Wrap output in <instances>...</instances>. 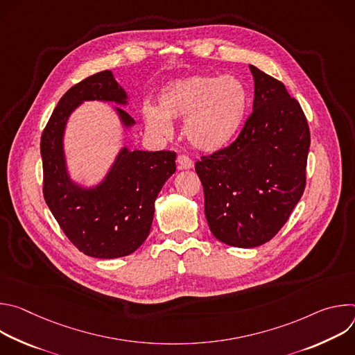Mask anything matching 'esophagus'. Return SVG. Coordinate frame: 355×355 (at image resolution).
Listing matches in <instances>:
<instances>
[{
  "mask_svg": "<svg viewBox=\"0 0 355 355\" xmlns=\"http://www.w3.org/2000/svg\"><path fill=\"white\" fill-rule=\"evenodd\" d=\"M177 164L180 170H189L193 167V162L187 155H178L177 156Z\"/></svg>",
  "mask_w": 355,
  "mask_h": 355,
  "instance_id": "34e87169",
  "label": "esophagus"
}]
</instances>
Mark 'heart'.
Instances as JSON below:
<instances>
[{"instance_id": "obj_1", "label": "heart", "mask_w": 355, "mask_h": 355, "mask_svg": "<svg viewBox=\"0 0 355 355\" xmlns=\"http://www.w3.org/2000/svg\"><path fill=\"white\" fill-rule=\"evenodd\" d=\"M244 84L233 76H192L170 83L159 96V108L146 105L143 119L151 132L168 135L170 119H185L188 141L200 150L226 147L237 136L247 111Z\"/></svg>"}]
</instances>
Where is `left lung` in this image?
I'll return each instance as SVG.
<instances>
[{"label":"left lung","mask_w":355,"mask_h":355,"mask_svg":"<svg viewBox=\"0 0 355 355\" xmlns=\"http://www.w3.org/2000/svg\"><path fill=\"white\" fill-rule=\"evenodd\" d=\"M254 103L234 141L200 156L195 171L204 187L212 234L233 247H257L286 223L306 187L311 132L285 85L250 66Z\"/></svg>","instance_id":"left-lung-1"}]
</instances>
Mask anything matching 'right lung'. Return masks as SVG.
<instances>
[{
  "instance_id": "obj_1",
  "label": "right lung",
  "mask_w": 355,
  "mask_h": 355,
  "mask_svg": "<svg viewBox=\"0 0 355 355\" xmlns=\"http://www.w3.org/2000/svg\"><path fill=\"white\" fill-rule=\"evenodd\" d=\"M101 99L126 104V92L110 70L92 74L73 85L59 101L40 137L43 196L60 229L85 256L118 259L132 254L147 239L155 215V200L175 173L174 151H121L105 181L83 189L67 175L63 132L69 115L83 101ZM122 122L135 119L116 108Z\"/></svg>"
}]
</instances>
